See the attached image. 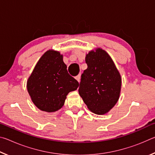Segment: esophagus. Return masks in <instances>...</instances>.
Segmentation results:
<instances>
[{
  "instance_id": "esophagus-1",
  "label": "esophagus",
  "mask_w": 155,
  "mask_h": 155,
  "mask_svg": "<svg viewBox=\"0 0 155 155\" xmlns=\"http://www.w3.org/2000/svg\"><path fill=\"white\" fill-rule=\"evenodd\" d=\"M75 78L77 80V81L78 83H80V81H81V74H78V75H77V77H75Z\"/></svg>"
}]
</instances>
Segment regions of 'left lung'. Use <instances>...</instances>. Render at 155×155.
Here are the masks:
<instances>
[{
	"instance_id": "1",
	"label": "left lung",
	"mask_w": 155,
	"mask_h": 155,
	"mask_svg": "<svg viewBox=\"0 0 155 155\" xmlns=\"http://www.w3.org/2000/svg\"><path fill=\"white\" fill-rule=\"evenodd\" d=\"M87 68L81 75L78 93L91 111L103 115L118 101L121 77L106 51L97 48L86 55Z\"/></svg>"
}]
</instances>
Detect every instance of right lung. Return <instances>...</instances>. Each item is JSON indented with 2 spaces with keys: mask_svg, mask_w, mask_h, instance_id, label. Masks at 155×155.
<instances>
[{
  "mask_svg": "<svg viewBox=\"0 0 155 155\" xmlns=\"http://www.w3.org/2000/svg\"><path fill=\"white\" fill-rule=\"evenodd\" d=\"M78 82L69 74L59 52L48 51L39 60L27 81V90L41 111L54 112L64 104L68 94L77 90Z\"/></svg>",
  "mask_w": 155,
  "mask_h": 155,
  "instance_id": "1",
  "label": "right lung"
}]
</instances>
